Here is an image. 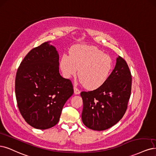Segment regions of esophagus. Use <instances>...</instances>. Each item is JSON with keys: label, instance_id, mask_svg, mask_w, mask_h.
Segmentation results:
<instances>
[{"label": "esophagus", "instance_id": "34e87169", "mask_svg": "<svg viewBox=\"0 0 156 156\" xmlns=\"http://www.w3.org/2000/svg\"><path fill=\"white\" fill-rule=\"evenodd\" d=\"M73 89H74V94H80V91L79 90V89L77 87H73Z\"/></svg>", "mask_w": 156, "mask_h": 156}]
</instances>
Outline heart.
Here are the masks:
<instances>
[{"label": "heart", "instance_id": "1", "mask_svg": "<svg viewBox=\"0 0 156 156\" xmlns=\"http://www.w3.org/2000/svg\"><path fill=\"white\" fill-rule=\"evenodd\" d=\"M63 76L69 79L76 75L83 86L94 90L103 85L112 69V58L98 48L76 45L71 48L69 55L64 54L60 61Z\"/></svg>", "mask_w": 156, "mask_h": 156}]
</instances>
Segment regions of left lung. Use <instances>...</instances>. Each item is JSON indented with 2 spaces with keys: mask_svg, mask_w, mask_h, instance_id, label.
<instances>
[{
  "mask_svg": "<svg viewBox=\"0 0 156 156\" xmlns=\"http://www.w3.org/2000/svg\"><path fill=\"white\" fill-rule=\"evenodd\" d=\"M131 89V72L125 60L119 56L114 70L103 85L92 91L80 93L84 125L98 131L115 125L125 114Z\"/></svg>",
  "mask_w": 156,
  "mask_h": 156,
  "instance_id": "8db88e82",
  "label": "left lung"
}]
</instances>
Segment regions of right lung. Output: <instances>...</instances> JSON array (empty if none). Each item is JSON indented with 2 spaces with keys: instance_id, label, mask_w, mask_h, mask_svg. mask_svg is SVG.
<instances>
[{
  "instance_id": "add662e5",
  "label": "right lung",
  "mask_w": 156,
  "mask_h": 156,
  "mask_svg": "<svg viewBox=\"0 0 156 156\" xmlns=\"http://www.w3.org/2000/svg\"><path fill=\"white\" fill-rule=\"evenodd\" d=\"M58 54L44 42L26 55L15 78V95L21 115L37 129L57 124L63 106L73 94L72 81L59 73Z\"/></svg>"
}]
</instances>
